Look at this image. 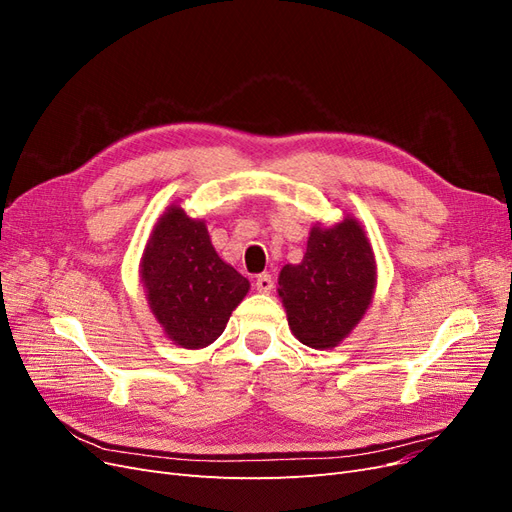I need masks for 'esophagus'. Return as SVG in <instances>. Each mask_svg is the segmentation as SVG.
Wrapping results in <instances>:
<instances>
[{"instance_id": "obj_1", "label": "esophagus", "mask_w": 512, "mask_h": 512, "mask_svg": "<svg viewBox=\"0 0 512 512\" xmlns=\"http://www.w3.org/2000/svg\"><path fill=\"white\" fill-rule=\"evenodd\" d=\"M256 290L262 294H269L273 290V277L269 273H262L256 277Z\"/></svg>"}]
</instances>
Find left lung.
I'll use <instances>...</instances> for the list:
<instances>
[{"instance_id": "left-lung-1", "label": "left lung", "mask_w": 512, "mask_h": 512, "mask_svg": "<svg viewBox=\"0 0 512 512\" xmlns=\"http://www.w3.org/2000/svg\"><path fill=\"white\" fill-rule=\"evenodd\" d=\"M376 288V258L363 226L350 215L335 226L309 230L299 265L280 271L290 331L301 344L335 348L365 316Z\"/></svg>"}]
</instances>
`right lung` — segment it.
Returning a JSON list of instances; mask_svg holds the SVG:
<instances>
[{
	"label": "right lung",
	"mask_w": 512,
	"mask_h": 512,
	"mask_svg": "<svg viewBox=\"0 0 512 512\" xmlns=\"http://www.w3.org/2000/svg\"><path fill=\"white\" fill-rule=\"evenodd\" d=\"M141 280L168 339L188 350L213 344L250 290V282L215 252L205 222L179 205H170L153 226Z\"/></svg>",
	"instance_id": "1"
}]
</instances>
